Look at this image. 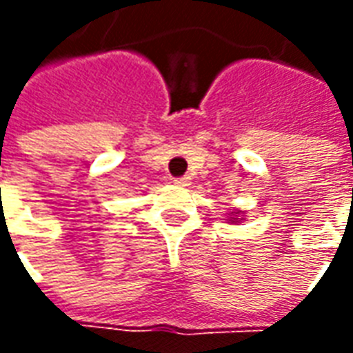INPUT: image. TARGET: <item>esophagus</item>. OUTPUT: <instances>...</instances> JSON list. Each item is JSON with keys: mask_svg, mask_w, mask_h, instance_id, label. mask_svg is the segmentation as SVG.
<instances>
[{"mask_svg": "<svg viewBox=\"0 0 353 353\" xmlns=\"http://www.w3.org/2000/svg\"><path fill=\"white\" fill-rule=\"evenodd\" d=\"M174 183H176L177 187H189V185H191V177L189 176L176 177V179H174Z\"/></svg>", "mask_w": 353, "mask_h": 353, "instance_id": "1", "label": "esophagus"}]
</instances>
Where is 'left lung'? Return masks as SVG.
<instances>
[{
	"instance_id": "obj_1",
	"label": "left lung",
	"mask_w": 353,
	"mask_h": 353,
	"mask_svg": "<svg viewBox=\"0 0 353 353\" xmlns=\"http://www.w3.org/2000/svg\"><path fill=\"white\" fill-rule=\"evenodd\" d=\"M238 214H240L238 210H236V212H232V215H238ZM230 221H232V223H238V219H236V217H230Z\"/></svg>"
}]
</instances>
